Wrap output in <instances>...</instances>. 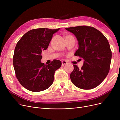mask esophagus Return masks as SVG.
Listing matches in <instances>:
<instances>
[{
	"instance_id": "34e87169",
	"label": "esophagus",
	"mask_w": 120,
	"mask_h": 120,
	"mask_svg": "<svg viewBox=\"0 0 120 120\" xmlns=\"http://www.w3.org/2000/svg\"><path fill=\"white\" fill-rule=\"evenodd\" d=\"M68 64V63L66 61H62V66H64V65H66V64Z\"/></svg>"
}]
</instances>
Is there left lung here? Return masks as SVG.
Segmentation results:
<instances>
[{"mask_svg": "<svg viewBox=\"0 0 120 120\" xmlns=\"http://www.w3.org/2000/svg\"><path fill=\"white\" fill-rule=\"evenodd\" d=\"M74 34L79 47L74 55L84 59L80 69L73 65L70 78L74 85L83 90H90L99 86L108 75L112 53L109 41L99 30L92 27L80 26L66 28Z\"/></svg>", "mask_w": 120, "mask_h": 120, "instance_id": "obj_1", "label": "left lung"}]
</instances>
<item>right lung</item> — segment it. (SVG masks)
Wrapping results in <instances>:
<instances>
[{"mask_svg": "<svg viewBox=\"0 0 120 120\" xmlns=\"http://www.w3.org/2000/svg\"><path fill=\"white\" fill-rule=\"evenodd\" d=\"M60 28H39L29 30L17 42L13 57L17 79L27 90L33 92L46 90L52 84L54 72L61 67L60 60L48 65L41 62V52L47 49L53 34Z\"/></svg>", "mask_w": 120, "mask_h": 120, "instance_id": "right-lung-1", "label": "right lung"}]
</instances>
